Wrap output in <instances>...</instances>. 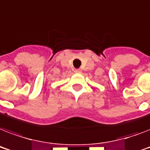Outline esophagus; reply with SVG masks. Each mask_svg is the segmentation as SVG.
I'll list each match as a JSON object with an SVG mask.
<instances>
[{
    "label": "esophagus",
    "instance_id": "34e87169",
    "mask_svg": "<svg viewBox=\"0 0 150 150\" xmlns=\"http://www.w3.org/2000/svg\"><path fill=\"white\" fill-rule=\"evenodd\" d=\"M75 73H81L82 72V70H81V69H75Z\"/></svg>",
    "mask_w": 150,
    "mask_h": 150
}]
</instances>
